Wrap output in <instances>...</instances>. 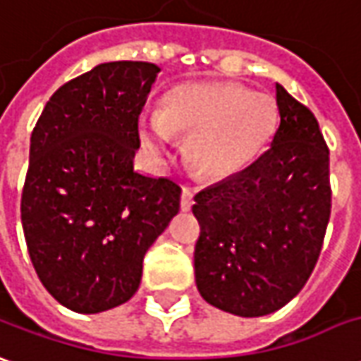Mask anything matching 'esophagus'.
Masks as SVG:
<instances>
[{
	"label": "esophagus",
	"instance_id": "34e87169",
	"mask_svg": "<svg viewBox=\"0 0 361 361\" xmlns=\"http://www.w3.org/2000/svg\"><path fill=\"white\" fill-rule=\"evenodd\" d=\"M180 205L183 212H190L191 205H193V190H190V188H183V191H181Z\"/></svg>",
	"mask_w": 361,
	"mask_h": 361
}]
</instances>
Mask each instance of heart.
Segmentation results:
<instances>
[{"label":"heart","instance_id":"heart-1","mask_svg":"<svg viewBox=\"0 0 361 361\" xmlns=\"http://www.w3.org/2000/svg\"><path fill=\"white\" fill-rule=\"evenodd\" d=\"M276 124L273 100L235 85H190L176 90L164 110L140 122L148 148L176 136L190 138L191 164L209 178H227L261 152Z\"/></svg>","mask_w":361,"mask_h":361}]
</instances>
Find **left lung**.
Returning a JSON list of instances; mask_svg holds the SVG:
<instances>
[{"label":"left lung","instance_id":"left-lung-1","mask_svg":"<svg viewBox=\"0 0 361 361\" xmlns=\"http://www.w3.org/2000/svg\"><path fill=\"white\" fill-rule=\"evenodd\" d=\"M279 128L249 168L195 195V284L243 318L271 314L302 290L332 207L330 152L314 114L276 85Z\"/></svg>","mask_w":361,"mask_h":361}]
</instances>
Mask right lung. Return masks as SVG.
<instances>
[{
	"instance_id": "right-lung-1",
	"label": "right lung",
	"mask_w": 361,
	"mask_h": 361,
	"mask_svg": "<svg viewBox=\"0 0 361 361\" xmlns=\"http://www.w3.org/2000/svg\"><path fill=\"white\" fill-rule=\"evenodd\" d=\"M160 67L102 63L49 98L31 134L21 223L51 296L97 314L138 290L142 261L180 212L181 188L134 170L138 116Z\"/></svg>"
}]
</instances>
